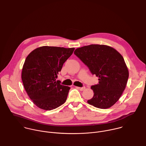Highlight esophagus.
<instances>
[{
	"mask_svg": "<svg viewBox=\"0 0 146 146\" xmlns=\"http://www.w3.org/2000/svg\"><path fill=\"white\" fill-rule=\"evenodd\" d=\"M76 88H78V89H79L80 91H83L84 89H85V87H76Z\"/></svg>",
	"mask_w": 146,
	"mask_h": 146,
	"instance_id": "1",
	"label": "esophagus"
}]
</instances>
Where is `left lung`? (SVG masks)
<instances>
[{"label": "left lung", "instance_id": "obj_1", "mask_svg": "<svg viewBox=\"0 0 146 146\" xmlns=\"http://www.w3.org/2000/svg\"><path fill=\"white\" fill-rule=\"evenodd\" d=\"M74 54L99 78L98 83L91 87L94 94L88 103L101 109L112 107L125 90L129 76L123 57L113 48L103 44L83 46L76 48Z\"/></svg>", "mask_w": 146, "mask_h": 146}]
</instances>
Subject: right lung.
Wrapping results in <instances>:
<instances>
[{
  "label": "right lung",
  "mask_w": 146,
  "mask_h": 146,
  "mask_svg": "<svg viewBox=\"0 0 146 146\" xmlns=\"http://www.w3.org/2000/svg\"><path fill=\"white\" fill-rule=\"evenodd\" d=\"M74 50L42 46L27 56L22 68V79L29 98L39 108L52 110L66 101L70 87L60 84L56 79Z\"/></svg>",
  "instance_id": "add662e5"
}]
</instances>
